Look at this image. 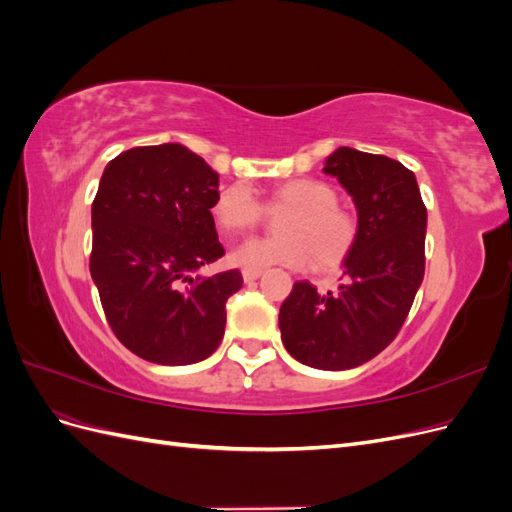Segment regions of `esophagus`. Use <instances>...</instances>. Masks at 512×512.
<instances>
[{"mask_svg":"<svg viewBox=\"0 0 512 512\" xmlns=\"http://www.w3.org/2000/svg\"><path fill=\"white\" fill-rule=\"evenodd\" d=\"M260 275H262V271H258V269H243V282L252 284V282L258 280Z\"/></svg>","mask_w":512,"mask_h":512,"instance_id":"esophagus-1","label":"esophagus"}]
</instances>
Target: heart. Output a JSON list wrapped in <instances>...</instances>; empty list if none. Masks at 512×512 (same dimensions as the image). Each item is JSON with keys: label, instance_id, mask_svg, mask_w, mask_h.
Here are the masks:
<instances>
[{"label": "heart", "instance_id": "b5f03b06", "mask_svg": "<svg viewBox=\"0 0 512 512\" xmlns=\"http://www.w3.org/2000/svg\"><path fill=\"white\" fill-rule=\"evenodd\" d=\"M267 211H290L280 222L282 239H250L230 252V262L241 269H290L331 271L344 265L359 239L356 215L337 205V192L320 179L303 177L280 183L262 203ZM258 200L245 185L222 190L211 207L213 220L228 235H243L260 224Z\"/></svg>", "mask_w": 512, "mask_h": 512}]
</instances>
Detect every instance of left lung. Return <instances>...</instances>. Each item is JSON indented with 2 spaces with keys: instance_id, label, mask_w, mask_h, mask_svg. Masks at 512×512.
<instances>
[{
  "instance_id": "obj_1",
  "label": "left lung",
  "mask_w": 512,
  "mask_h": 512,
  "mask_svg": "<svg viewBox=\"0 0 512 512\" xmlns=\"http://www.w3.org/2000/svg\"><path fill=\"white\" fill-rule=\"evenodd\" d=\"M322 170L352 196L359 239L337 290L292 286L280 331L297 361L342 371L374 359L406 322L425 275L427 209L414 173L397 160L339 147Z\"/></svg>"
}]
</instances>
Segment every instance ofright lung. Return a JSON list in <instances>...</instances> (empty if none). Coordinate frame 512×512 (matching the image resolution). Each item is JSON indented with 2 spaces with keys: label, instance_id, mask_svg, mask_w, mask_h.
<instances>
[{
  "label": "right lung",
  "instance_id": "1",
  "mask_svg": "<svg viewBox=\"0 0 512 512\" xmlns=\"http://www.w3.org/2000/svg\"><path fill=\"white\" fill-rule=\"evenodd\" d=\"M220 175L188 147L119 153L91 205L89 271L119 342L158 365L198 363L218 350L239 269L196 271L224 256L211 207Z\"/></svg>",
  "mask_w": 512,
  "mask_h": 512
}]
</instances>
